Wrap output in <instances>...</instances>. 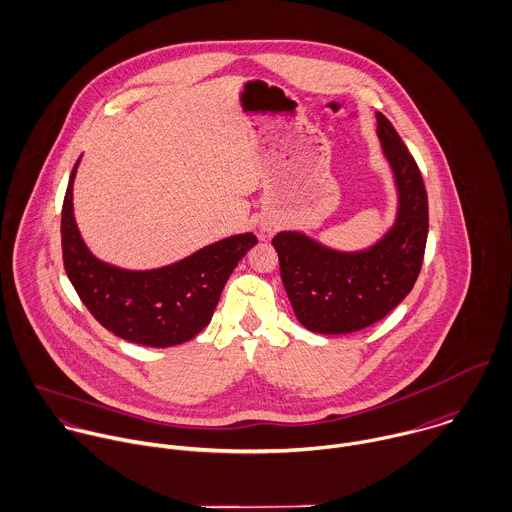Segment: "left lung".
<instances>
[{
	"label": "left lung",
	"mask_w": 512,
	"mask_h": 512,
	"mask_svg": "<svg viewBox=\"0 0 512 512\" xmlns=\"http://www.w3.org/2000/svg\"><path fill=\"white\" fill-rule=\"evenodd\" d=\"M377 137L399 194L395 224L359 252L328 248L302 232H280L272 244L298 322L314 334H351L385 318L413 288L429 232L427 190L419 167L381 113Z\"/></svg>",
	"instance_id": "8db88e82"
}]
</instances>
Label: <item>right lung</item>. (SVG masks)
I'll return each instance as SVG.
<instances>
[{
    "label": "right lung",
    "instance_id": "right-lung-1",
    "mask_svg": "<svg viewBox=\"0 0 512 512\" xmlns=\"http://www.w3.org/2000/svg\"><path fill=\"white\" fill-rule=\"evenodd\" d=\"M77 165L63 200L61 248L65 272L81 302L103 328L123 340L149 347L192 340L212 320L226 280L258 238L252 232L236 234L155 270H123L101 262L85 246L73 216Z\"/></svg>",
    "mask_w": 512,
    "mask_h": 512
}]
</instances>
